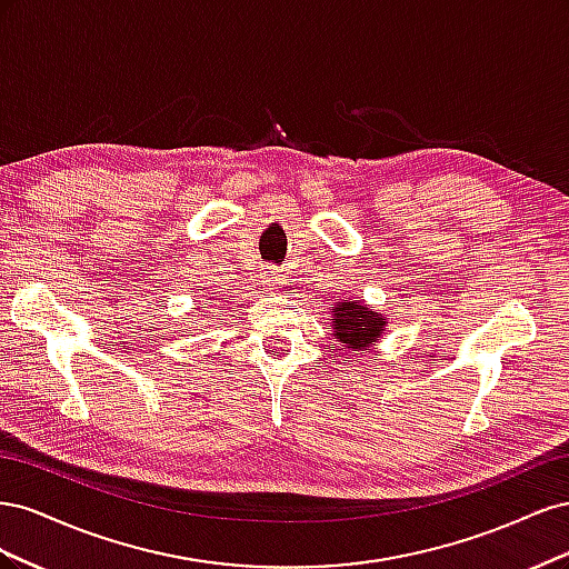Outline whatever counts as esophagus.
<instances>
[{
  "label": "esophagus",
  "mask_w": 569,
  "mask_h": 569,
  "mask_svg": "<svg viewBox=\"0 0 569 569\" xmlns=\"http://www.w3.org/2000/svg\"><path fill=\"white\" fill-rule=\"evenodd\" d=\"M284 278H282V270L280 268H266L263 270V284L272 291H278L282 287Z\"/></svg>",
  "instance_id": "34e87169"
}]
</instances>
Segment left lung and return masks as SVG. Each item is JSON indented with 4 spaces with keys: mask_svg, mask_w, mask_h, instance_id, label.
<instances>
[{
    "mask_svg": "<svg viewBox=\"0 0 569 569\" xmlns=\"http://www.w3.org/2000/svg\"><path fill=\"white\" fill-rule=\"evenodd\" d=\"M332 322L327 330H332L337 343L332 349L347 351H370L375 341L385 335L387 318L372 311L363 301H337L332 303Z\"/></svg>",
    "mask_w": 569,
    "mask_h": 569,
    "instance_id": "left-lung-1",
    "label": "left lung"
}]
</instances>
